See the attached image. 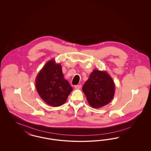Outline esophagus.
Masks as SVG:
<instances>
[{
    "instance_id": "esophagus-1",
    "label": "esophagus",
    "mask_w": 151,
    "mask_h": 151,
    "mask_svg": "<svg viewBox=\"0 0 151 151\" xmlns=\"http://www.w3.org/2000/svg\"><path fill=\"white\" fill-rule=\"evenodd\" d=\"M81 85H76L75 86V88L76 89H81Z\"/></svg>"
}]
</instances>
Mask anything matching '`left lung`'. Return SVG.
<instances>
[{
    "label": "left lung",
    "instance_id": "obj_1",
    "mask_svg": "<svg viewBox=\"0 0 151 151\" xmlns=\"http://www.w3.org/2000/svg\"><path fill=\"white\" fill-rule=\"evenodd\" d=\"M91 106L100 108L112 100L115 86L110 75L105 71L94 70L82 89Z\"/></svg>",
    "mask_w": 151,
    "mask_h": 151
}]
</instances>
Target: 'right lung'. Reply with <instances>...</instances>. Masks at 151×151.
<instances>
[{
  "mask_svg": "<svg viewBox=\"0 0 151 151\" xmlns=\"http://www.w3.org/2000/svg\"><path fill=\"white\" fill-rule=\"evenodd\" d=\"M36 87L41 98L53 107L64 104L73 89L64 78L61 65L54 59L49 60L38 73Z\"/></svg>",
  "mask_w": 151,
  "mask_h": 151,
  "instance_id": "add662e5",
  "label": "right lung"
}]
</instances>
